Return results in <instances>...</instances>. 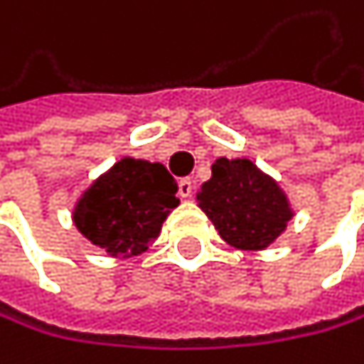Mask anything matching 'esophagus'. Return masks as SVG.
Returning a JSON list of instances; mask_svg holds the SVG:
<instances>
[{"mask_svg": "<svg viewBox=\"0 0 364 364\" xmlns=\"http://www.w3.org/2000/svg\"><path fill=\"white\" fill-rule=\"evenodd\" d=\"M192 192H194V183H192V181L190 178H181L178 181V197L181 199H190Z\"/></svg>", "mask_w": 364, "mask_h": 364, "instance_id": "obj_1", "label": "esophagus"}]
</instances>
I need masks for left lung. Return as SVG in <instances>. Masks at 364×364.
<instances>
[{"mask_svg": "<svg viewBox=\"0 0 364 364\" xmlns=\"http://www.w3.org/2000/svg\"><path fill=\"white\" fill-rule=\"evenodd\" d=\"M197 205L223 242L239 250H266L295 217L284 188L250 159L219 156L197 192Z\"/></svg>", "mask_w": 364, "mask_h": 364, "instance_id": "8db88e82", "label": "left lung"}]
</instances>
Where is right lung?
<instances>
[{
  "label": "right lung",
  "instance_id": "add662e5",
  "mask_svg": "<svg viewBox=\"0 0 364 364\" xmlns=\"http://www.w3.org/2000/svg\"><path fill=\"white\" fill-rule=\"evenodd\" d=\"M176 181L165 165L122 156L82 190L71 219L77 232L109 257L129 259L156 242L178 205Z\"/></svg>",
  "mask_w": 364,
  "mask_h": 364
}]
</instances>
